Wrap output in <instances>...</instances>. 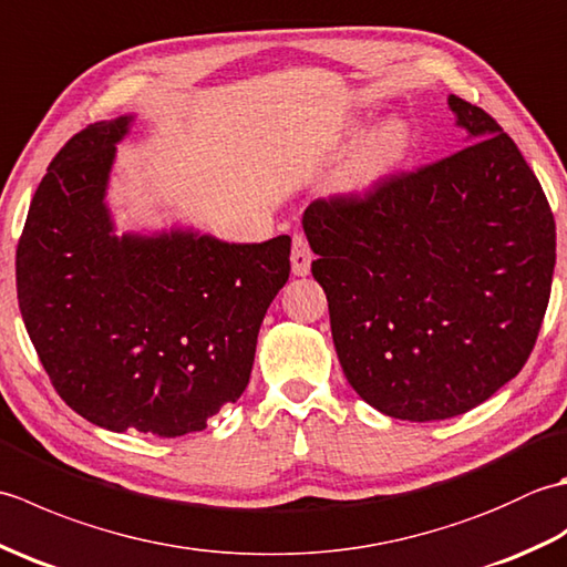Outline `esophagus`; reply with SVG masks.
<instances>
[{
  "instance_id": "esophagus-1",
  "label": "esophagus",
  "mask_w": 567,
  "mask_h": 567,
  "mask_svg": "<svg viewBox=\"0 0 567 567\" xmlns=\"http://www.w3.org/2000/svg\"><path fill=\"white\" fill-rule=\"evenodd\" d=\"M315 252L309 248V240L302 234H295L292 238V272L295 275H309Z\"/></svg>"
}]
</instances>
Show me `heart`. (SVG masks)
Listing matches in <instances>:
<instances>
[{
  "instance_id": "obj_1",
  "label": "heart",
  "mask_w": 567,
  "mask_h": 567,
  "mask_svg": "<svg viewBox=\"0 0 567 567\" xmlns=\"http://www.w3.org/2000/svg\"><path fill=\"white\" fill-rule=\"evenodd\" d=\"M412 151V131L402 118H388L360 143L341 173L339 187L346 192H368L400 167Z\"/></svg>"
}]
</instances>
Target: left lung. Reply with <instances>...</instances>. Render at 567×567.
Masks as SVG:
<instances>
[{
    "mask_svg": "<svg viewBox=\"0 0 567 567\" xmlns=\"http://www.w3.org/2000/svg\"><path fill=\"white\" fill-rule=\"evenodd\" d=\"M449 104L465 148L302 219L348 382L404 421L465 414L519 375L556 268V221L522 151L485 110Z\"/></svg>",
    "mask_w": 567,
    "mask_h": 567,
    "instance_id": "obj_1",
    "label": "left lung"
}]
</instances>
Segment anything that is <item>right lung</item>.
Segmentation results:
<instances>
[{"instance_id":"right-lung-1","label":"right lung","mask_w":567,"mask_h":567,"mask_svg":"<svg viewBox=\"0 0 567 567\" xmlns=\"http://www.w3.org/2000/svg\"><path fill=\"white\" fill-rule=\"evenodd\" d=\"M128 124H90L48 165L17 246V295L70 409L110 431L175 439L244 394L292 240L114 236L104 192Z\"/></svg>"}]
</instances>
